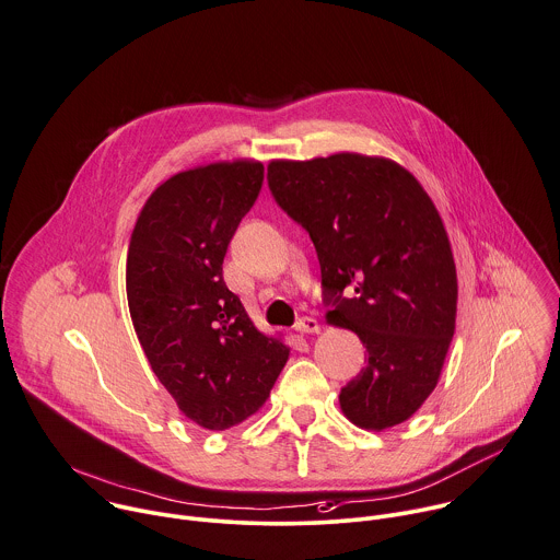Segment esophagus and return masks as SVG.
<instances>
[{
	"label": "esophagus",
	"instance_id": "esophagus-1",
	"mask_svg": "<svg viewBox=\"0 0 560 560\" xmlns=\"http://www.w3.org/2000/svg\"><path fill=\"white\" fill-rule=\"evenodd\" d=\"M294 329H296V331H301V334H318V331H320V325H318V320H316V318L303 316V318H299V320H296Z\"/></svg>",
	"mask_w": 560,
	"mask_h": 560
}]
</instances>
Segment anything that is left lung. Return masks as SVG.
Listing matches in <instances>:
<instances>
[{
    "instance_id": "8db88e82",
    "label": "left lung",
    "mask_w": 560,
    "mask_h": 560,
    "mask_svg": "<svg viewBox=\"0 0 560 560\" xmlns=\"http://www.w3.org/2000/svg\"><path fill=\"white\" fill-rule=\"evenodd\" d=\"M268 187L314 242L327 323L366 347V366L340 390L345 417L375 432L408 421L456 329V264L432 198L399 163L358 152L270 161Z\"/></svg>"
}]
</instances>
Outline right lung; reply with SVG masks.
Masks as SVG:
<instances>
[{"label": "right lung", "instance_id": "obj_1", "mask_svg": "<svg viewBox=\"0 0 560 560\" xmlns=\"http://www.w3.org/2000/svg\"><path fill=\"white\" fill-rule=\"evenodd\" d=\"M261 183L264 165L248 159L178 172L150 194L128 244L126 294L141 349L178 410L205 430L255 415L290 355L222 279Z\"/></svg>", "mask_w": 560, "mask_h": 560}]
</instances>
